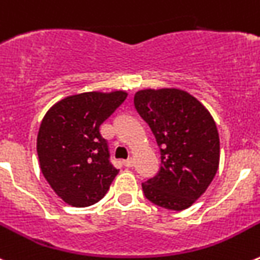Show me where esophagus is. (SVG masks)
<instances>
[{"label":"esophagus","mask_w":260,"mask_h":260,"mask_svg":"<svg viewBox=\"0 0 260 260\" xmlns=\"http://www.w3.org/2000/svg\"><path fill=\"white\" fill-rule=\"evenodd\" d=\"M123 163H124L125 167H133V165H135V159H133V158H128V159H125V160Z\"/></svg>","instance_id":"34e87169"}]
</instances>
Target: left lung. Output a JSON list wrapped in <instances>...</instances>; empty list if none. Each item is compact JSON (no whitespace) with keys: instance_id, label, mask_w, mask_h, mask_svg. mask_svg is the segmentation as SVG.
<instances>
[{"instance_id":"1","label":"left lung","mask_w":260,"mask_h":260,"mask_svg":"<svg viewBox=\"0 0 260 260\" xmlns=\"http://www.w3.org/2000/svg\"><path fill=\"white\" fill-rule=\"evenodd\" d=\"M135 107L160 149V170L142 182L145 197L163 209H188L219 167L220 142L211 114L197 98L175 88L139 90Z\"/></svg>"}]
</instances>
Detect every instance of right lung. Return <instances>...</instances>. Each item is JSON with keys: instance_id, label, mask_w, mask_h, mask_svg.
I'll list each match as a JSON object with an SVG mask.
<instances>
[{"instance_id": "1", "label": "right lung", "mask_w": 260, "mask_h": 260, "mask_svg": "<svg viewBox=\"0 0 260 260\" xmlns=\"http://www.w3.org/2000/svg\"><path fill=\"white\" fill-rule=\"evenodd\" d=\"M125 98L123 90L70 95L44 116L37 135L40 168L51 189L69 205H94L118 175L100 125Z\"/></svg>"}]
</instances>
